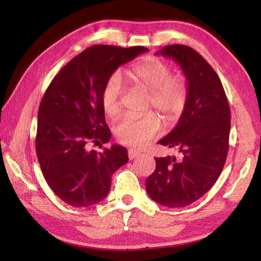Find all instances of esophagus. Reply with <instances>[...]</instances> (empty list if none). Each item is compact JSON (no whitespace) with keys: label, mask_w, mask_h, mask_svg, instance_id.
Wrapping results in <instances>:
<instances>
[{"label":"esophagus","mask_w":261,"mask_h":261,"mask_svg":"<svg viewBox=\"0 0 261 261\" xmlns=\"http://www.w3.org/2000/svg\"><path fill=\"white\" fill-rule=\"evenodd\" d=\"M140 154L141 153L139 151H136V149H129V153H127V155H129L130 160H134V159L138 158Z\"/></svg>","instance_id":"obj_1"}]
</instances>
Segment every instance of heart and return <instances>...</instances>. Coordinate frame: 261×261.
<instances>
[{
  "mask_svg": "<svg viewBox=\"0 0 261 261\" xmlns=\"http://www.w3.org/2000/svg\"><path fill=\"white\" fill-rule=\"evenodd\" d=\"M127 78L135 86L149 92L148 106H153L161 114L166 124L174 123L182 114L189 96L188 83L179 74L171 76L170 65L160 60L148 59L135 64L127 71ZM121 95V78L115 73L106 82L100 96L103 112L109 116H114L120 110ZM160 127L158 115L148 113L140 118H120L114 132L120 143L144 147L158 136Z\"/></svg>",
  "mask_w": 261,
  "mask_h": 261,
  "instance_id": "obj_1",
  "label": "heart"
}]
</instances>
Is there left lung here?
<instances>
[{"label":"left lung","instance_id":"1","mask_svg":"<svg viewBox=\"0 0 261 261\" xmlns=\"http://www.w3.org/2000/svg\"><path fill=\"white\" fill-rule=\"evenodd\" d=\"M158 55L173 59L187 78L189 96L175 129L159 144L178 149V156L155 158L146 179L148 196L175 208L201 198L218 180L226 162L230 108L214 69L191 47L171 45Z\"/></svg>","mask_w":261,"mask_h":261}]
</instances>
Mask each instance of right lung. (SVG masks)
<instances>
[{
	"mask_svg": "<svg viewBox=\"0 0 261 261\" xmlns=\"http://www.w3.org/2000/svg\"><path fill=\"white\" fill-rule=\"evenodd\" d=\"M147 50L92 46L65 64L43 94L35 149L46 182L68 205L88 207L105 199L113 174L129 161L120 145L103 152L90 145L108 143L112 136L100 100L106 82L120 65Z\"/></svg>",
	"mask_w": 261,
	"mask_h": 261,
	"instance_id": "1",
	"label": "right lung"
}]
</instances>
